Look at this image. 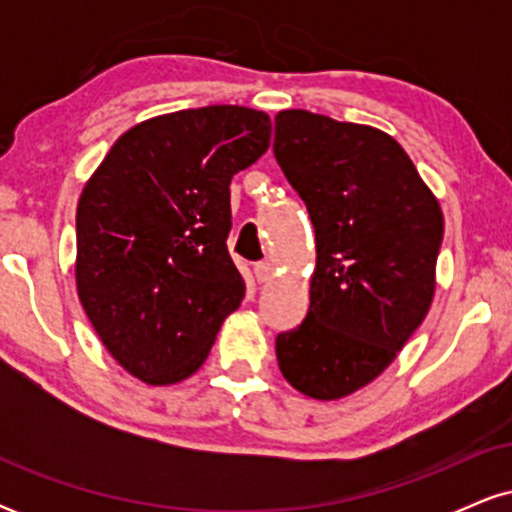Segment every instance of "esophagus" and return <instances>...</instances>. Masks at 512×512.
Instances as JSON below:
<instances>
[{
  "label": "esophagus",
  "instance_id": "esophagus-1",
  "mask_svg": "<svg viewBox=\"0 0 512 512\" xmlns=\"http://www.w3.org/2000/svg\"><path fill=\"white\" fill-rule=\"evenodd\" d=\"M255 276L260 284H269L274 279V264L272 262H257L255 264Z\"/></svg>",
  "mask_w": 512,
  "mask_h": 512
}]
</instances>
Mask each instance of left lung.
Wrapping results in <instances>:
<instances>
[{"label": "left lung", "mask_w": 512, "mask_h": 512, "mask_svg": "<svg viewBox=\"0 0 512 512\" xmlns=\"http://www.w3.org/2000/svg\"><path fill=\"white\" fill-rule=\"evenodd\" d=\"M274 156L308 207L317 264L310 308L276 337L284 378L339 399L373 383L424 322L443 211L390 134L308 110L274 117Z\"/></svg>", "instance_id": "left-lung-1"}]
</instances>
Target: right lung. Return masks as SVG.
Listing matches in <instances>:
<instances>
[{"label":"right lung","instance_id":"1","mask_svg":"<svg viewBox=\"0 0 512 512\" xmlns=\"http://www.w3.org/2000/svg\"><path fill=\"white\" fill-rule=\"evenodd\" d=\"M269 139L262 110H178L122 134L86 182L76 291L105 349L134 378H190L243 301L245 281L226 248L231 180Z\"/></svg>","mask_w":512,"mask_h":512}]
</instances>
